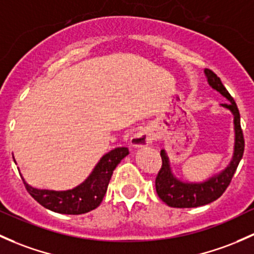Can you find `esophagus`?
Segmentation results:
<instances>
[{
	"mask_svg": "<svg viewBox=\"0 0 254 254\" xmlns=\"http://www.w3.org/2000/svg\"><path fill=\"white\" fill-rule=\"evenodd\" d=\"M152 141H153V136H152L151 131H148V130H142V131L137 132V134L132 136L130 143H131V146H134V147L140 148L143 147V146L149 145Z\"/></svg>",
	"mask_w": 254,
	"mask_h": 254,
	"instance_id": "obj_1",
	"label": "esophagus"
}]
</instances>
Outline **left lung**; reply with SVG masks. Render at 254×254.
<instances>
[{
	"label": "left lung",
	"mask_w": 254,
	"mask_h": 254,
	"mask_svg": "<svg viewBox=\"0 0 254 254\" xmlns=\"http://www.w3.org/2000/svg\"><path fill=\"white\" fill-rule=\"evenodd\" d=\"M207 76L208 84L223 95L228 103H221V107L229 109L234 116V129H235V147L234 156L230 164L221 170L219 174H215L203 183H185V181L179 180L172 173L169 158L164 149L161 151L162 157V168L159 170L158 175L156 178V191L159 198L169 207L174 208H193L199 207L214 202L221 194L225 192L228 186L230 185L231 179L235 174L244 156L245 151V138L244 132L241 129V123H240V112L237 108L236 102L231 97L230 93L225 89L221 80L217 74L213 73L210 69L204 70Z\"/></svg>",
	"instance_id": "left-lung-1"
}]
</instances>
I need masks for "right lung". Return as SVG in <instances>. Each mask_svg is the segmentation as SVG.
Instances as JSON below:
<instances>
[{"mask_svg": "<svg viewBox=\"0 0 254 254\" xmlns=\"http://www.w3.org/2000/svg\"><path fill=\"white\" fill-rule=\"evenodd\" d=\"M127 154H129V149L127 147L112 149L100 159L89 178L71 190H39L28 185L23 176H20L26 191L42 207L52 212L61 213V214H84L101 204L113 170Z\"/></svg>", "mask_w": 254, "mask_h": 254, "instance_id": "add662e5", "label": "right lung"}]
</instances>
